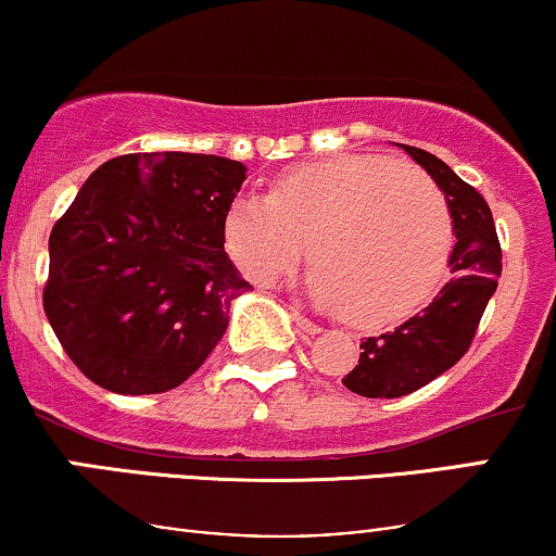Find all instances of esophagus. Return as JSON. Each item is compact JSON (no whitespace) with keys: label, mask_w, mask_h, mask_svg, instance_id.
Wrapping results in <instances>:
<instances>
[{"label":"esophagus","mask_w":556,"mask_h":556,"mask_svg":"<svg viewBox=\"0 0 556 556\" xmlns=\"http://www.w3.org/2000/svg\"><path fill=\"white\" fill-rule=\"evenodd\" d=\"M292 321H295V327H298L300 331H305V334H318V331H321V329H318V324L311 321L308 316L300 314L295 305H292Z\"/></svg>","instance_id":"esophagus-1"}]
</instances>
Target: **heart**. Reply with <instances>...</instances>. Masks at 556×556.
Wrapping results in <instances>:
<instances>
[{"label":"heart","mask_w":556,"mask_h":556,"mask_svg":"<svg viewBox=\"0 0 556 556\" xmlns=\"http://www.w3.org/2000/svg\"><path fill=\"white\" fill-rule=\"evenodd\" d=\"M300 285L344 324L379 329L433 295L455 242L444 190L389 156L321 159L229 201L222 240L251 282L269 285L300 253Z\"/></svg>","instance_id":"heart-1"}]
</instances>
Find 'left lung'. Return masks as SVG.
Masks as SVG:
<instances>
[{
	"mask_svg": "<svg viewBox=\"0 0 556 556\" xmlns=\"http://www.w3.org/2000/svg\"><path fill=\"white\" fill-rule=\"evenodd\" d=\"M444 190L455 222L450 282L416 316L397 329L361 342L358 366L342 379L363 397H405L450 371L468 353L478 321L502 277V248L489 203L442 159L416 146H402Z\"/></svg>",
	"mask_w": 556,
	"mask_h": 556,
	"instance_id": "obj_1",
	"label": "left lung"
}]
</instances>
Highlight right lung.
I'll use <instances>...</instances> for the list:
<instances>
[{"label":"right lung","mask_w":556,"mask_h":556,"mask_svg":"<svg viewBox=\"0 0 556 556\" xmlns=\"http://www.w3.org/2000/svg\"><path fill=\"white\" fill-rule=\"evenodd\" d=\"M245 164L156 151L101 164L49 238L43 311L70 361L117 394H159L193 376L251 285L222 222Z\"/></svg>","instance_id":"right-lung-1"}]
</instances>
